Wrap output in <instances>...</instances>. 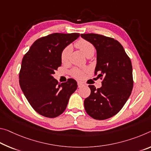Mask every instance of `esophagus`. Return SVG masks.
Wrapping results in <instances>:
<instances>
[{
	"label": "esophagus",
	"instance_id": "esophagus-1",
	"mask_svg": "<svg viewBox=\"0 0 151 151\" xmlns=\"http://www.w3.org/2000/svg\"><path fill=\"white\" fill-rule=\"evenodd\" d=\"M77 85H78V87L80 88V87H82V86H83V83H82L81 82H78Z\"/></svg>",
	"mask_w": 151,
	"mask_h": 151
}]
</instances>
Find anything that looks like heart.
Masks as SVG:
<instances>
[{
  "mask_svg": "<svg viewBox=\"0 0 151 151\" xmlns=\"http://www.w3.org/2000/svg\"><path fill=\"white\" fill-rule=\"evenodd\" d=\"M75 46L79 49L81 52L84 54L87 57H91L93 56L95 53V47L91 43L89 42L87 40L81 39L78 40L77 42L75 43ZM72 51V48L70 45L66 46L64 48L61 53L60 58L61 61L63 63H66L68 60L69 57ZM71 75L75 76V77H81L83 76L84 72L83 70L78 68H74L71 70L70 72Z\"/></svg>",
  "mask_w": 151,
  "mask_h": 151,
  "instance_id": "obj_1",
  "label": "heart"
}]
</instances>
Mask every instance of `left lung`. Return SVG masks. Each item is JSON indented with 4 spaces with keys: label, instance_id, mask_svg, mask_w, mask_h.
I'll return each mask as SVG.
<instances>
[{
    "label": "left lung",
    "instance_id": "left-lung-1",
    "mask_svg": "<svg viewBox=\"0 0 151 151\" xmlns=\"http://www.w3.org/2000/svg\"><path fill=\"white\" fill-rule=\"evenodd\" d=\"M94 45L97 51L95 75L103 78L101 87L88 85L91 94L84 101L85 111L95 119L115 116L127 101L133 88L130 59L120 43L114 38L95 34H81Z\"/></svg>",
    "mask_w": 151,
    "mask_h": 151
}]
</instances>
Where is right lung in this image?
I'll use <instances>...</instances> for the list:
<instances>
[{"instance_id":"add662e5","label":"right lung","mask_w":151,"mask_h":151,"mask_svg":"<svg viewBox=\"0 0 151 151\" xmlns=\"http://www.w3.org/2000/svg\"><path fill=\"white\" fill-rule=\"evenodd\" d=\"M80 34L55 33L37 40L22 60L19 85L28 102L38 114L47 118L60 116L70 95L77 88L73 78L58 83L53 76L59 66L63 50Z\"/></svg>"}]
</instances>
